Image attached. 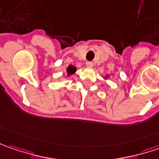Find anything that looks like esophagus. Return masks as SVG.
Instances as JSON below:
<instances>
[{
  "mask_svg": "<svg viewBox=\"0 0 159 159\" xmlns=\"http://www.w3.org/2000/svg\"><path fill=\"white\" fill-rule=\"evenodd\" d=\"M86 65H87V67L91 68V67L93 66V63H92V62H87V63H86Z\"/></svg>",
  "mask_w": 159,
  "mask_h": 159,
  "instance_id": "1",
  "label": "esophagus"
}]
</instances>
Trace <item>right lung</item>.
<instances>
[{
    "label": "right lung",
    "instance_id": "add662e5",
    "mask_svg": "<svg viewBox=\"0 0 159 159\" xmlns=\"http://www.w3.org/2000/svg\"><path fill=\"white\" fill-rule=\"evenodd\" d=\"M66 70H67V75L70 76V75L73 74V73L76 71V67H74L73 65H69Z\"/></svg>",
    "mask_w": 159,
    "mask_h": 159
}]
</instances>
